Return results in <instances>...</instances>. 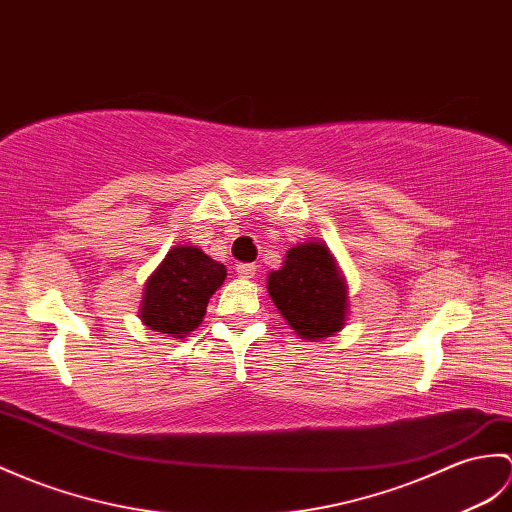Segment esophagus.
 Returning a JSON list of instances; mask_svg holds the SVG:
<instances>
[{"mask_svg": "<svg viewBox=\"0 0 512 512\" xmlns=\"http://www.w3.org/2000/svg\"><path fill=\"white\" fill-rule=\"evenodd\" d=\"M235 272L240 275L242 279H253L257 275V266L255 264H237Z\"/></svg>", "mask_w": 512, "mask_h": 512, "instance_id": "obj_1", "label": "esophagus"}]
</instances>
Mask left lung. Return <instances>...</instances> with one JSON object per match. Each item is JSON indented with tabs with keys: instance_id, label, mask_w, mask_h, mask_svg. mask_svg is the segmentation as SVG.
<instances>
[{
	"instance_id": "left-lung-1",
	"label": "left lung",
	"mask_w": 512,
	"mask_h": 512,
	"mask_svg": "<svg viewBox=\"0 0 512 512\" xmlns=\"http://www.w3.org/2000/svg\"><path fill=\"white\" fill-rule=\"evenodd\" d=\"M268 292L290 327L305 340L334 336L347 316V285L325 244L307 242L268 275Z\"/></svg>"
}]
</instances>
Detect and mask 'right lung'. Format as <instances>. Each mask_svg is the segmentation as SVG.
Masks as SVG:
<instances>
[{
    "label": "right lung",
    "mask_w": 512,
    "mask_h": 512,
    "mask_svg": "<svg viewBox=\"0 0 512 512\" xmlns=\"http://www.w3.org/2000/svg\"><path fill=\"white\" fill-rule=\"evenodd\" d=\"M224 277L227 268L200 248L174 246L148 279L139 316L152 331L183 338L200 325Z\"/></svg>",
    "instance_id": "right-lung-1"
}]
</instances>
